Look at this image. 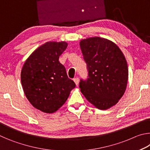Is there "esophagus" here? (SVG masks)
<instances>
[{"instance_id":"1","label":"esophagus","mask_w":150,"mask_h":150,"mask_svg":"<svg viewBox=\"0 0 150 150\" xmlns=\"http://www.w3.org/2000/svg\"><path fill=\"white\" fill-rule=\"evenodd\" d=\"M73 81H74V82H75V85H77V86H78V85H79V79L78 77L74 78V79H73Z\"/></svg>"}]
</instances>
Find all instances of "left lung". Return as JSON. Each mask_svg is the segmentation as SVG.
<instances>
[{"mask_svg": "<svg viewBox=\"0 0 150 150\" xmlns=\"http://www.w3.org/2000/svg\"><path fill=\"white\" fill-rule=\"evenodd\" d=\"M79 44L88 70L87 79L80 81L81 93L96 108L106 110L115 105L126 91V58L117 45L103 38L84 39Z\"/></svg>", "mask_w": 150, "mask_h": 150, "instance_id": "1", "label": "left lung"}]
</instances>
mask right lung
Listing matches in <instances>:
<instances>
[{"instance_id":"1","label":"right lung","mask_w":150,"mask_h":150,"mask_svg":"<svg viewBox=\"0 0 150 150\" xmlns=\"http://www.w3.org/2000/svg\"><path fill=\"white\" fill-rule=\"evenodd\" d=\"M67 47L65 42H48L35 50L25 62L21 83L28 100L45 113L57 111L75 87L59 58Z\"/></svg>"}]
</instances>
